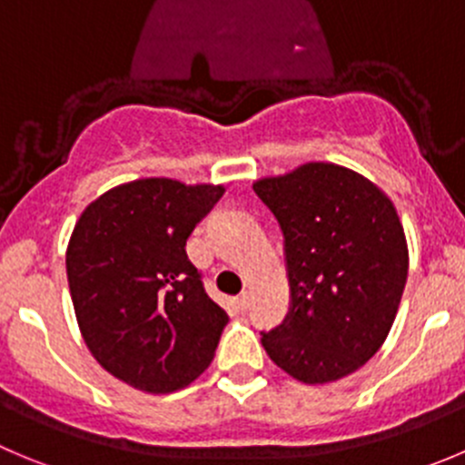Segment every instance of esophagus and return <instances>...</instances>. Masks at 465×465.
<instances>
[{
	"mask_svg": "<svg viewBox=\"0 0 465 465\" xmlns=\"http://www.w3.org/2000/svg\"><path fill=\"white\" fill-rule=\"evenodd\" d=\"M237 306H240L242 311H246V308L251 306V292H242V294L237 296Z\"/></svg>",
	"mask_w": 465,
	"mask_h": 465,
	"instance_id": "1",
	"label": "esophagus"
}]
</instances>
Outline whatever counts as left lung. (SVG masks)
<instances>
[{"mask_svg": "<svg viewBox=\"0 0 465 465\" xmlns=\"http://www.w3.org/2000/svg\"><path fill=\"white\" fill-rule=\"evenodd\" d=\"M285 237L292 308L262 347L315 386L362 368L392 329L409 246L391 198L340 163L308 162L253 183Z\"/></svg>", "mask_w": 465, "mask_h": 465, "instance_id": "obj_1", "label": "left lung"}]
</instances>
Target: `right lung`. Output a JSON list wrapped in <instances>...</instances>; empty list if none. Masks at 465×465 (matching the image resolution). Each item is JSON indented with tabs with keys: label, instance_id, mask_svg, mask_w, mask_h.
Listing matches in <instances>:
<instances>
[{
	"label": "right lung",
	"instance_id": "1",
	"mask_svg": "<svg viewBox=\"0 0 465 465\" xmlns=\"http://www.w3.org/2000/svg\"><path fill=\"white\" fill-rule=\"evenodd\" d=\"M223 184L141 178L88 203L65 251L79 331L100 365L163 395L210 368L228 312L189 262L192 230Z\"/></svg>",
	"mask_w": 465,
	"mask_h": 465
}]
</instances>
